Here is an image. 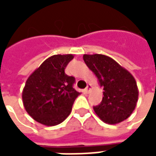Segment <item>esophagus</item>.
<instances>
[{"instance_id":"34e87169","label":"esophagus","mask_w":156,"mask_h":156,"mask_svg":"<svg viewBox=\"0 0 156 156\" xmlns=\"http://www.w3.org/2000/svg\"><path fill=\"white\" fill-rule=\"evenodd\" d=\"M92 88V86L90 84H88V86H87V88H85L84 89V92L86 93V94H88L89 93V91H90V89Z\"/></svg>"}]
</instances>
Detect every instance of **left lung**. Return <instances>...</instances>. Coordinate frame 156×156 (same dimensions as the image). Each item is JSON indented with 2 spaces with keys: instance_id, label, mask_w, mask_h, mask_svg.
<instances>
[{
  "instance_id": "obj_1",
  "label": "left lung",
  "mask_w": 156,
  "mask_h": 156,
  "mask_svg": "<svg viewBox=\"0 0 156 156\" xmlns=\"http://www.w3.org/2000/svg\"><path fill=\"white\" fill-rule=\"evenodd\" d=\"M83 58L104 88L101 104L94 107L95 114L108 124L125 120L134 110L139 97L133 75L108 56L84 54Z\"/></svg>"
}]
</instances>
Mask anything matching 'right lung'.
<instances>
[{
    "mask_svg": "<svg viewBox=\"0 0 156 156\" xmlns=\"http://www.w3.org/2000/svg\"><path fill=\"white\" fill-rule=\"evenodd\" d=\"M73 54L53 55L29 76L22 91V101L31 117L40 124L54 126L70 115L80 94L73 85L75 78L65 73Z\"/></svg>",
    "mask_w": 156,
    "mask_h": 156,
    "instance_id": "add662e5",
    "label": "right lung"
}]
</instances>
